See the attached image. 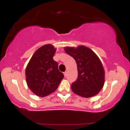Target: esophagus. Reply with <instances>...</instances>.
<instances>
[{
    "mask_svg": "<svg viewBox=\"0 0 130 130\" xmlns=\"http://www.w3.org/2000/svg\"><path fill=\"white\" fill-rule=\"evenodd\" d=\"M67 73H68V72H67V71H65V72L63 73V74H64V76H65V77H66L67 76Z\"/></svg>",
    "mask_w": 130,
    "mask_h": 130,
    "instance_id": "esophagus-1",
    "label": "esophagus"
}]
</instances>
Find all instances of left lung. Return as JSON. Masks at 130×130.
<instances>
[{"mask_svg":"<svg viewBox=\"0 0 130 130\" xmlns=\"http://www.w3.org/2000/svg\"><path fill=\"white\" fill-rule=\"evenodd\" d=\"M66 53L77 63V79L71 84L74 93L85 98L95 96L104 86V71L100 60L95 53L84 46L77 48L67 47Z\"/></svg>","mask_w":130,"mask_h":130,"instance_id":"1","label":"left lung"}]
</instances>
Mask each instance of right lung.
Returning a JSON list of instances; mask_svg holds the SVG:
<instances>
[{"instance_id":"1","label":"right lung","mask_w":130,"mask_h":130,"mask_svg":"<svg viewBox=\"0 0 130 130\" xmlns=\"http://www.w3.org/2000/svg\"><path fill=\"white\" fill-rule=\"evenodd\" d=\"M56 53L51 44H46L36 51L26 70L28 87L35 95L45 96L56 90L64 75L54 60Z\"/></svg>"}]
</instances>
